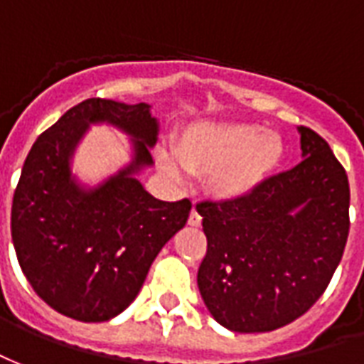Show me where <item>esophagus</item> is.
<instances>
[{"label": "esophagus", "mask_w": 364, "mask_h": 364, "mask_svg": "<svg viewBox=\"0 0 364 364\" xmlns=\"http://www.w3.org/2000/svg\"><path fill=\"white\" fill-rule=\"evenodd\" d=\"M188 225H192V227H200L201 225V215L198 213V209L193 208L190 217H188Z\"/></svg>", "instance_id": "esophagus-1"}]
</instances>
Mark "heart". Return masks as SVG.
Wrapping results in <instances>:
<instances>
[{
  "label": "heart",
  "instance_id": "1",
  "mask_svg": "<svg viewBox=\"0 0 364 364\" xmlns=\"http://www.w3.org/2000/svg\"><path fill=\"white\" fill-rule=\"evenodd\" d=\"M178 163L190 172H209V192L217 200H244L266 184L285 159V143L272 129L240 122H200L186 127L174 147ZM164 172L180 178V166L161 155Z\"/></svg>",
  "mask_w": 364,
  "mask_h": 364
}]
</instances>
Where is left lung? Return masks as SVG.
<instances>
[{
    "instance_id": "8db88e82",
    "label": "left lung",
    "mask_w": 364,
    "mask_h": 364,
    "mask_svg": "<svg viewBox=\"0 0 364 364\" xmlns=\"http://www.w3.org/2000/svg\"><path fill=\"white\" fill-rule=\"evenodd\" d=\"M302 161L235 201H203L201 299L240 333L272 331L322 296L349 235V180L330 145L299 127Z\"/></svg>"
}]
</instances>
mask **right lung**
<instances>
[{
  "label": "right lung",
  "mask_w": 364,
  "mask_h": 364,
  "mask_svg": "<svg viewBox=\"0 0 364 364\" xmlns=\"http://www.w3.org/2000/svg\"><path fill=\"white\" fill-rule=\"evenodd\" d=\"M132 137L134 161L95 188L70 174L91 123ZM159 122L151 106L87 98L34 141L13 196L18 266L42 301L63 316L106 322L134 302L153 259L188 221L192 201H161L137 180L153 164Z\"/></svg>",
  "instance_id": "add662e5"
}]
</instances>
